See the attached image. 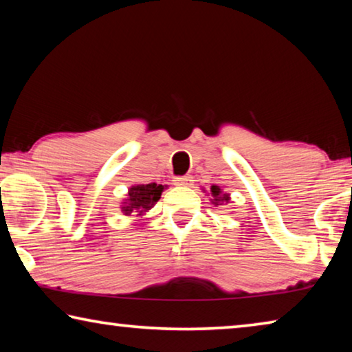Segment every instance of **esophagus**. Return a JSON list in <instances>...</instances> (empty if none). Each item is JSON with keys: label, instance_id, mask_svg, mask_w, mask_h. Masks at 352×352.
Returning a JSON list of instances; mask_svg holds the SVG:
<instances>
[{"label": "esophagus", "instance_id": "1", "mask_svg": "<svg viewBox=\"0 0 352 352\" xmlns=\"http://www.w3.org/2000/svg\"><path fill=\"white\" fill-rule=\"evenodd\" d=\"M190 183H192V180H190L189 175H183V177H175L174 178L175 186H190Z\"/></svg>", "mask_w": 352, "mask_h": 352}]
</instances>
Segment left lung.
Wrapping results in <instances>:
<instances>
[{
	"mask_svg": "<svg viewBox=\"0 0 352 352\" xmlns=\"http://www.w3.org/2000/svg\"><path fill=\"white\" fill-rule=\"evenodd\" d=\"M211 194H212V204H216V205H222L223 201H228L230 200V197H228V194H222V189H220L219 186H211Z\"/></svg>",
	"mask_w": 352,
	"mask_h": 352,
	"instance_id": "1",
	"label": "left lung"
}]
</instances>
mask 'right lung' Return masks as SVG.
Returning <instances> with one entry per match:
<instances>
[{"mask_svg": "<svg viewBox=\"0 0 352 352\" xmlns=\"http://www.w3.org/2000/svg\"><path fill=\"white\" fill-rule=\"evenodd\" d=\"M164 186L157 183H148V184H136L129 189L127 199L122 204V212L126 216H130L132 212H146L157 204L162 197Z\"/></svg>", "mask_w": 352, "mask_h": 352, "instance_id": "1", "label": "right lung"}]
</instances>
